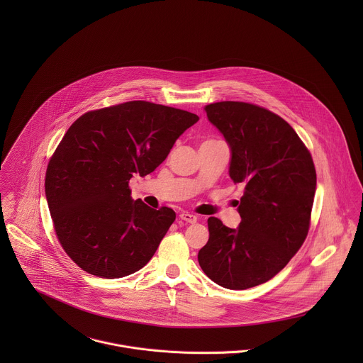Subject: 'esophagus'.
<instances>
[{
	"label": "esophagus",
	"mask_w": 363,
	"mask_h": 363,
	"mask_svg": "<svg viewBox=\"0 0 363 363\" xmlns=\"http://www.w3.org/2000/svg\"><path fill=\"white\" fill-rule=\"evenodd\" d=\"M180 219L184 220V222H187V223H196V222H197V216L193 215V213H190V212H182V213H180Z\"/></svg>",
	"instance_id": "1"
}]
</instances>
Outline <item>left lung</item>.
<instances>
[{
  "label": "left lung",
  "instance_id": "8db88e82",
  "mask_svg": "<svg viewBox=\"0 0 363 363\" xmlns=\"http://www.w3.org/2000/svg\"><path fill=\"white\" fill-rule=\"evenodd\" d=\"M206 111L230 148L229 176L245 193L236 229L208 218L199 262L226 289L253 288L274 278L303 245L315 169L295 130L272 111L243 102L208 104Z\"/></svg>",
  "mask_w": 363,
  "mask_h": 363
}]
</instances>
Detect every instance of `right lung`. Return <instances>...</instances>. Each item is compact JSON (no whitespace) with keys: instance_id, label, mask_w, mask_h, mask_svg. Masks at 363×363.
Returning <instances> with one entry per match:
<instances>
[{"instance_id":"obj_1","label":"right lung","mask_w":363,"mask_h":363,"mask_svg":"<svg viewBox=\"0 0 363 363\" xmlns=\"http://www.w3.org/2000/svg\"><path fill=\"white\" fill-rule=\"evenodd\" d=\"M199 116L134 101L81 116L52 156L45 182L57 238L101 278L141 269L176 219L172 208L134 201L128 182L152 173Z\"/></svg>"}]
</instances>
